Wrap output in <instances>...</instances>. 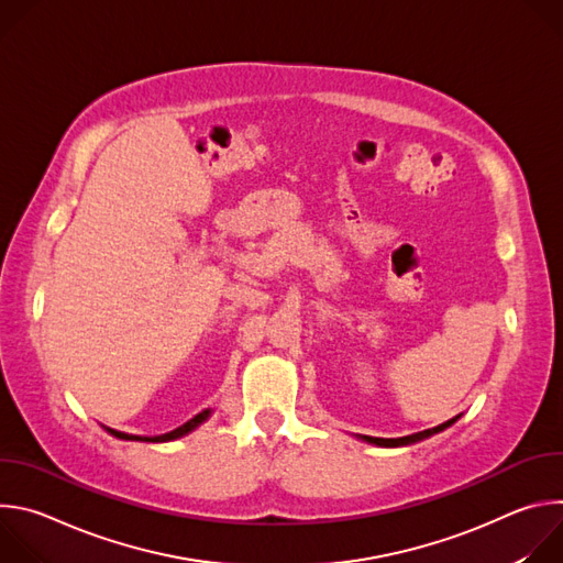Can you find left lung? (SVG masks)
Here are the masks:
<instances>
[{"mask_svg":"<svg viewBox=\"0 0 563 563\" xmlns=\"http://www.w3.org/2000/svg\"><path fill=\"white\" fill-rule=\"evenodd\" d=\"M461 417V415H459ZM459 417H454V419H450V421H445V423H441V426H437V428H430V430H423V432H417V434H410V437H400V439H378V437H361L363 441H367V443H374V445H380V448H400V445H412V443H417V441H423V439H428V437H432V434H439V432H443L445 428H450Z\"/></svg>","mask_w":563,"mask_h":563,"instance_id":"obj_1","label":"left lung"}]
</instances>
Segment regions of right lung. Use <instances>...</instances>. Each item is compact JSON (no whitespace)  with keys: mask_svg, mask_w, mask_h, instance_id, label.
I'll list each match as a JSON object with an SVG mask.
<instances>
[{"mask_svg":"<svg viewBox=\"0 0 563 563\" xmlns=\"http://www.w3.org/2000/svg\"><path fill=\"white\" fill-rule=\"evenodd\" d=\"M211 417V410H202L200 415H196L191 421H187L185 426L167 432V434H159V437H137V434H126V432H118V430H111L107 428V432H111L113 437L118 439H124V441H148V443H165V441H174V439H180L185 434H189L191 430H196L200 423H205L207 419Z\"/></svg>","mask_w":563,"mask_h":563,"instance_id":"1","label":"right lung"}]
</instances>
